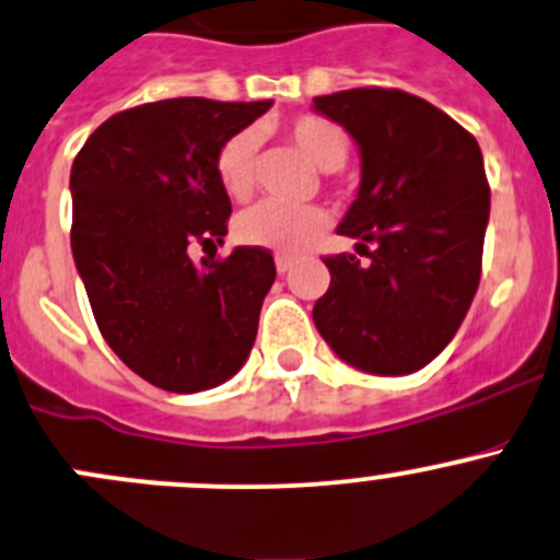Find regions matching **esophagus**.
Returning <instances> with one entry per match:
<instances>
[{"mask_svg": "<svg viewBox=\"0 0 560 560\" xmlns=\"http://www.w3.org/2000/svg\"><path fill=\"white\" fill-rule=\"evenodd\" d=\"M290 268H292V257H276V270H279L281 276H284Z\"/></svg>", "mask_w": 560, "mask_h": 560, "instance_id": "esophagus-1", "label": "esophagus"}]
</instances>
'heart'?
<instances>
[{
	"label": "heart",
	"instance_id": "heart-1",
	"mask_svg": "<svg viewBox=\"0 0 560 560\" xmlns=\"http://www.w3.org/2000/svg\"><path fill=\"white\" fill-rule=\"evenodd\" d=\"M287 142L319 172H336L347 159V136L330 119L317 114H301L284 125ZM257 139L241 130L226 139L215 155V177L224 194L235 202L252 194V164ZM328 219L319 208H284V205L262 202L243 210L235 219V237L243 246L265 248L273 254H298L317 241Z\"/></svg>",
	"mask_w": 560,
	"mask_h": 560
}]
</instances>
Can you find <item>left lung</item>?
<instances>
[{"instance_id":"1","label":"left lung","mask_w":560,"mask_h":560,"mask_svg":"<svg viewBox=\"0 0 560 560\" xmlns=\"http://www.w3.org/2000/svg\"><path fill=\"white\" fill-rule=\"evenodd\" d=\"M312 108L361 155L358 197L336 232L369 257H325L330 287L314 303V325L361 372H418L454 339L479 287L490 221L479 142L401 90H341Z\"/></svg>"}]
</instances>
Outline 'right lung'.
Masks as SVG:
<instances>
[{
  "label": "right lung",
  "mask_w": 560,
  "mask_h": 560,
  "mask_svg": "<svg viewBox=\"0 0 560 560\" xmlns=\"http://www.w3.org/2000/svg\"><path fill=\"white\" fill-rule=\"evenodd\" d=\"M273 101L170 97L108 117L70 170L75 270L106 345L175 394L241 372L273 287L270 252L237 246L194 265V243H224L232 202L215 177L226 139Z\"/></svg>",
  "instance_id": "add662e5"
}]
</instances>
